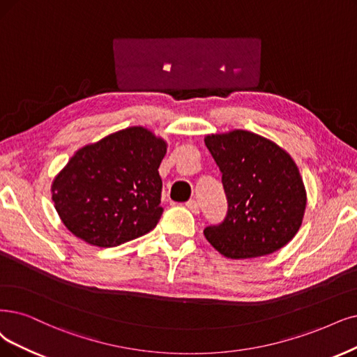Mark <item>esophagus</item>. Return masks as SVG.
I'll list each match as a JSON object with an SVG mask.
<instances>
[{"mask_svg":"<svg viewBox=\"0 0 357 357\" xmlns=\"http://www.w3.org/2000/svg\"><path fill=\"white\" fill-rule=\"evenodd\" d=\"M185 206L191 210L192 213H195V215H197V213H200V204L197 203L195 200H190V202H187V203H185Z\"/></svg>","mask_w":357,"mask_h":357,"instance_id":"esophagus-1","label":"esophagus"}]
</instances>
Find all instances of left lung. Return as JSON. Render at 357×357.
Wrapping results in <instances>:
<instances>
[{"instance_id": "1", "label": "left lung", "mask_w": 357, "mask_h": 357, "mask_svg": "<svg viewBox=\"0 0 357 357\" xmlns=\"http://www.w3.org/2000/svg\"><path fill=\"white\" fill-rule=\"evenodd\" d=\"M206 147L222 174L227 216L204 236L229 259L278 252L294 238L306 191L293 158L272 141L247 130L208 135Z\"/></svg>"}]
</instances>
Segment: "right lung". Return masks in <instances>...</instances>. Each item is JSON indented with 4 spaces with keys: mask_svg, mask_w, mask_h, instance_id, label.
<instances>
[{
    "mask_svg": "<svg viewBox=\"0 0 357 357\" xmlns=\"http://www.w3.org/2000/svg\"><path fill=\"white\" fill-rule=\"evenodd\" d=\"M166 142L134 126L79 150L52 182V202L77 238L116 247L150 232L163 207Z\"/></svg>",
    "mask_w": 357,
    "mask_h": 357,
    "instance_id": "obj_1",
    "label": "right lung"
}]
</instances>
